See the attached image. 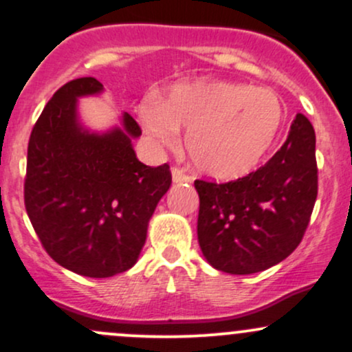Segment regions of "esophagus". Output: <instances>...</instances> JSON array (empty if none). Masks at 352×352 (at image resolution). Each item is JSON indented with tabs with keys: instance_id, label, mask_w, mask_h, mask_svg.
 <instances>
[{
	"instance_id": "esophagus-1",
	"label": "esophagus",
	"mask_w": 352,
	"mask_h": 352,
	"mask_svg": "<svg viewBox=\"0 0 352 352\" xmlns=\"http://www.w3.org/2000/svg\"><path fill=\"white\" fill-rule=\"evenodd\" d=\"M172 180H173V184H190V182H192V177L187 175L184 170H180V168L173 167L172 168Z\"/></svg>"
}]
</instances>
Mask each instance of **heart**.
Here are the masks:
<instances>
[{
    "mask_svg": "<svg viewBox=\"0 0 352 352\" xmlns=\"http://www.w3.org/2000/svg\"><path fill=\"white\" fill-rule=\"evenodd\" d=\"M145 131L160 145H185L205 175L232 180L250 173L276 139L283 104L273 91L228 80L175 84L162 100L148 96L137 109Z\"/></svg>",
    "mask_w": 352,
    "mask_h": 352,
    "instance_id": "b5f03b06",
    "label": "heart"
}]
</instances>
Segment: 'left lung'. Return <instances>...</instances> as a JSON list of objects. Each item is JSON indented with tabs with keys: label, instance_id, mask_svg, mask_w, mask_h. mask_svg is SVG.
I'll return each mask as SVG.
<instances>
[{
	"label": "left lung",
	"instance_id": "left-lung-1",
	"mask_svg": "<svg viewBox=\"0 0 352 352\" xmlns=\"http://www.w3.org/2000/svg\"><path fill=\"white\" fill-rule=\"evenodd\" d=\"M197 235L215 270L252 274L272 268L301 243L318 197L316 135L296 114L285 144L263 167L241 179L195 180Z\"/></svg>",
	"mask_w": 352,
	"mask_h": 352
}]
</instances>
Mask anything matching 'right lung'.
<instances>
[{"instance_id": "right-lung-1", "label": "right lung", "mask_w": 352, "mask_h": 352, "mask_svg": "<svg viewBox=\"0 0 352 352\" xmlns=\"http://www.w3.org/2000/svg\"><path fill=\"white\" fill-rule=\"evenodd\" d=\"M104 86L94 78L64 84L39 116L28 144L24 205L47 254L66 270L109 278L135 265L148 220L172 184L167 164L148 167L132 140L139 124L92 132L79 120L78 99Z\"/></svg>"}]
</instances>
